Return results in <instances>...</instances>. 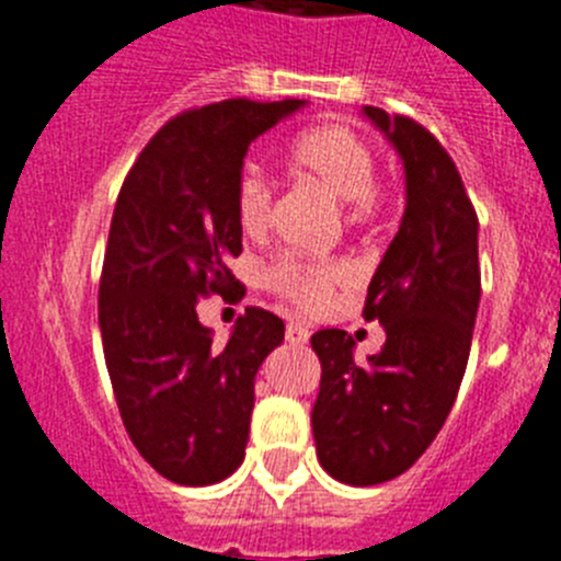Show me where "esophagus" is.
<instances>
[{
  "label": "esophagus",
  "instance_id": "obj_1",
  "mask_svg": "<svg viewBox=\"0 0 561 561\" xmlns=\"http://www.w3.org/2000/svg\"><path fill=\"white\" fill-rule=\"evenodd\" d=\"M286 340L295 342V345H304V342H309V329L291 320V323H286Z\"/></svg>",
  "mask_w": 561,
  "mask_h": 561
}]
</instances>
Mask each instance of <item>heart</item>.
Masks as SVG:
<instances>
[{"label": "heart", "mask_w": 561, "mask_h": 561, "mask_svg": "<svg viewBox=\"0 0 561 561\" xmlns=\"http://www.w3.org/2000/svg\"><path fill=\"white\" fill-rule=\"evenodd\" d=\"M291 171L317 182L340 199L342 216L351 227L370 225L385 205V187L376 180V153L370 142L345 123H320L300 131L286 148ZM275 205V185L261 168H241L232 191L236 221L244 236H264ZM351 277V266L323 257H277L264 270V286L272 295L304 311L323 309L334 289Z\"/></svg>", "instance_id": "1"}]
</instances>
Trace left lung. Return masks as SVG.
Listing matches in <instances>:
<instances>
[{
  "mask_svg": "<svg viewBox=\"0 0 561 561\" xmlns=\"http://www.w3.org/2000/svg\"><path fill=\"white\" fill-rule=\"evenodd\" d=\"M404 162L408 207L365 297L385 325L368 365L342 329L311 336L320 393L311 410L317 458L340 483L399 478L444 427L466 374L480 304L478 213L447 148L413 117L365 106Z\"/></svg>",
  "mask_w": 561,
  "mask_h": 561,
  "instance_id": "obj_1",
  "label": "left lung"
}]
</instances>
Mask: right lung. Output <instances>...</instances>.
I'll return each instance as SVG.
<instances>
[{
	"label": "right lung",
	"mask_w": 561,
	"mask_h": 561,
	"mask_svg": "<svg viewBox=\"0 0 561 561\" xmlns=\"http://www.w3.org/2000/svg\"><path fill=\"white\" fill-rule=\"evenodd\" d=\"M304 101L187 108L153 134L123 180L103 255L98 320L123 427L137 453L182 485H210L244 460L255 374L284 320L247 306L225 345L199 323V297L241 300L232 191L244 153Z\"/></svg>",
	"instance_id": "add662e5"
}]
</instances>
